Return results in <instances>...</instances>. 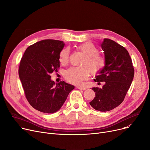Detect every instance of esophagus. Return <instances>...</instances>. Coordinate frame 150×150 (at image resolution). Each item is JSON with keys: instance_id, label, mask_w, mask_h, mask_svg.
<instances>
[{"instance_id": "1", "label": "esophagus", "mask_w": 150, "mask_h": 150, "mask_svg": "<svg viewBox=\"0 0 150 150\" xmlns=\"http://www.w3.org/2000/svg\"><path fill=\"white\" fill-rule=\"evenodd\" d=\"M76 88L78 89H80V90H86V88L83 87V86H76Z\"/></svg>"}]
</instances>
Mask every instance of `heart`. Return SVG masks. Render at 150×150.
Instances as JSON below:
<instances>
[{
    "instance_id": "obj_1",
    "label": "heart",
    "mask_w": 150,
    "mask_h": 150,
    "mask_svg": "<svg viewBox=\"0 0 150 150\" xmlns=\"http://www.w3.org/2000/svg\"><path fill=\"white\" fill-rule=\"evenodd\" d=\"M79 49L84 55L81 66L84 67H70L64 72V76L70 83L78 84L83 80L88 79L89 71L92 74H96L103 69L105 65V58L98 54L99 49L93 43L88 42L78 46ZM70 50L69 47L63 49L59 57V62L62 64H66L69 59Z\"/></svg>"
}]
</instances>
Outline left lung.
I'll return each mask as SVG.
<instances>
[{"mask_svg":"<svg viewBox=\"0 0 150 150\" xmlns=\"http://www.w3.org/2000/svg\"><path fill=\"white\" fill-rule=\"evenodd\" d=\"M100 45L104 52L105 65L93 80L105 83L102 88H92L96 97L89 104L97 111L106 112L122 103L132 83L134 69L125 47L109 39H104Z\"/></svg>","mask_w":150,"mask_h":150,"instance_id":"8db88e82","label":"left lung"}]
</instances>
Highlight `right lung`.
I'll return each mask as SVG.
<instances>
[{"mask_svg": "<svg viewBox=\"0 0 150 150\" xmlns=\"http://www.w3.org/2000/svg\"><path fill=\"white\" fill-rule=\"evenodd\" d=\"M65 44L45 39L29 46L21 60L19 76L26 98L33 108L52 114L61 109L75 86L64 81L55 83L50 74L58 72L59 57Z\"/></svg>", "mask_w": 150, "mask_h": 150, "instance_id": "add662e5", "label": "right lung"}]
</instances>
